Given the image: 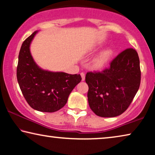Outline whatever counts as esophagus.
Masks as SVG:
<instances>
[{
    "label": "esophagus",
    "instance_id": "obj_1",
    "mask_svg": "<svg viewBox=\"0 0 155 155\" xmlns=\"http://www.w3.org/2000/svg\"><path fill=\"white\" fill-rule=\"evenodd\" d=\"M81 78H82V81H85V74L84 72L81 73Z\"/></svg>",
    "mask_w": 155,
    "mask_h": 155
}]
</instances>
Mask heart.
Here are the masks:
<instances>
[{
  "instance_id": "obj_1",
  "label": "heart",
  "mask_w": 155,
  "mask_h": 155,
  "mask_svg": "<svg viewBox=\"0 0 155 155\" xmlns=\"http://www.w3.org/2000/svg\"><path fill=\"white\" fill-rule=\"evenodd\" d=\"M96 48H94L93 51H95ZM113 51L111 48H107L104 49L98 55H97L92 61V67L94 70H101L107 65L110 57L112 56Z\"/></svg>"
}]
</instances>
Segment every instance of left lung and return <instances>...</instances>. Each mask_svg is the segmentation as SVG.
I'll list each match as a JSON object with an SVG mask.
<instances>
[{"mask_svg": "<svg viewBox=\"0 0 155 155\" xmlns=\"http://www.w3.org/2000/svg\"><path fill=\"white\" fill-rule=\"evenodd\" d=\"M87 100L97 115L113 117L127 109L140 83V61L137 52L127 48L101 72H87Z\"/></svg>", "mask_w": 155, "mask_h": 155, "instance_id": "8db88e82", "label": "left lung"}]
</instances>
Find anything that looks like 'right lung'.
<instances>
[{"instance_id":"right-lung-1","label":"right lung","mask_w":155,"mask_h":155,"mask_svg":"<svg viewBox=\"0 0 155 155\" xmlns=\"http://www.w3.org/2000/svg\"><path fill=\"white\" fill-rule=\"evenodd\" d=\"M38 31L29 36L21 47L17 70L20 89L28 104L35 110L52 113L63 108L69 95L81 81L80 74L51 71L40 68L30 47Z\"/></svg>"}]
</instances>
